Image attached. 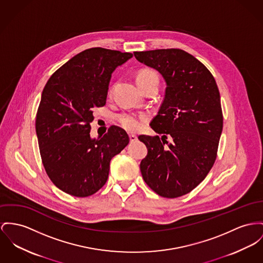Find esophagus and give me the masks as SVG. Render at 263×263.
I'll return each mask as SVG.
<instances>
[{
    "instance_id": "esophagus-1",
    "label": "esophagus",
    "mask_w": 263,
    "mask_h": 263,
    "mask_svg": "<svg viewBox=\"0 0 263 263\" xmlns=\"http://www.w3.org/2000/svg\"><path fill=\"white\" fill-rule=\"evenodd\" d=\"M137 140H138V137H137V136H135V135H129V140H130V142H134V141H136Z\"/></svg>"
}]
</instances>
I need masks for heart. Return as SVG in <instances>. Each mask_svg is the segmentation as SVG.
I'll return each mask as SVG.
<instances>
[{
    "label": "heart",
    "instance_id": "b5f03b06",
    "mask_svg": "<svg viewBox=\"0 0 263 263\" xmlns=\"http://www.w3.org/2000/svg\"><path fill=\"white\" fill-rule=\"evenodd\" d=\"M137 82L140 88H145L151 83L157 82L158 84V72L153 69H142L137 74ZM119 123L129 132L138 130L141 126V118L135 114L124 112L118 117Z\"/></svg>",
    "mask_w": 263,
    "mask_h": 263
}]
</instances>
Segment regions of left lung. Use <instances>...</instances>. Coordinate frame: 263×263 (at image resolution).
Wrapping results in <instances>:
<instances>
[{
    "instance_id": "obj_1",
    "label": "left lung",
    "mask_w": 263,
    "mask_h": 263,
    "mask_svg": "<svg viewBox=\"0 0 263 263\" xmlns=\"http://www.w3.org/2000/svg\"><path fill=\"white\" fill-rule=\"evenodd\" d=\"M134 53L166 83L163 102L151 123L162 137H139L148 151L140 162L141 175L158 195L179 197L206 177L217 157L223 126L219 90L209 69L182 50Z\"/></svg>"
}]
</instances>
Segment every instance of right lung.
<instances>
[{
  "mask_svg": "<svg viewBox=\"0 0 263 263\" xmlns=\"http://www.w3.org/2000/svg\"><path fill=\"white\" fill-rule=\"evenodd\" d=\"M133 53L104 48L85 50L55 70L46 84L35 118L46 173L64 193L87 197L106 182L110 159L128 144L120 126L90 139L95 107L105 105L111 72Z\"/></svg>",
  "mask_w": 263,
  "mask_h": 263,
  "instance_id": "1",
  "label": "right lung"
}]
</instances>
